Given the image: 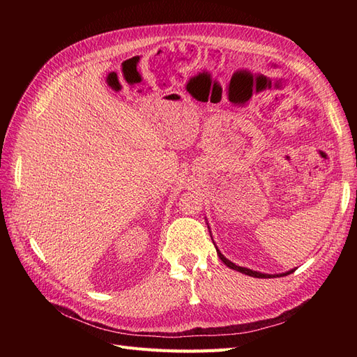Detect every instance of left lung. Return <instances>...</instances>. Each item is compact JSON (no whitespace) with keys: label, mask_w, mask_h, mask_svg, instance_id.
Segmentation results:
<instances>
[{"label":"left lung","mask_w":357,"mask_h":357,"mask_svg":"<svg viewBox=\"0 0 357 357\" xmlns=\"http://www.w3.org/2000/svg\"><path fill=\"white\" fill-rule=\"evenodd\" d=\"M218 255H219V257H220V261L226 265V266H229V268H232V269H235V271H240V273H243V274H245V275H250V277H256V278H271V277H275V275H268V274H261V273H256V271H252V269H248V268H243V266H236L235 264H232L231 261H228V259H226L219 250H218ZM295 269H291V271H289V273H284V274H280V275H287V274H291L294 273ZM278 277V275H277Z\"/></svg>","instance_id":"1"}]
</instances>
